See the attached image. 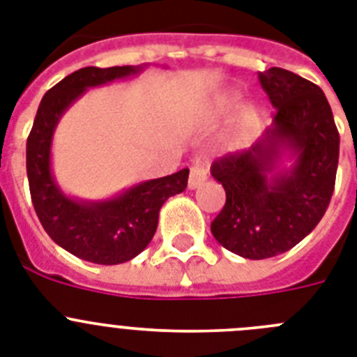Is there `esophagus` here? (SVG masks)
Instances as JSON below:
<instances>
[{
    "mask_svg": "<svg viewBox=\"0 0 357 357\" xmlns=\"http://www.w3.org/2000/svg\"><path fill=\"white\" fill-rule=\"evenodd\" d=\"M208 178V167L201 160H196L190 165V176H188V188H199Z\"/></svg>",
    "mask_w": 357,
    "mask_h": 357,
    "instance_id": "1",
    "label": "esophagus"
}]
</instances>
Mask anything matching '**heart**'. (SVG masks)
<instances>
[{
    "label": "heart",
    "mask_w": 357,
    "mask_h": 357,
    "mask_svg": "<svg viewBox=\"0 0 357 357\" xmlns=\"http://www.w3.org/2000/svg\"><path fill=\"white\" fill-rule=\"evenodd\" d=\"M237 105H238V97H237V95H228V97H226L225 100H222V107H225V109H234V107H237ZM253 120H255V114L248 113L246 114V122L252 123Z\"/></svg>",
    "instance_id": "1"
}]
</instances>
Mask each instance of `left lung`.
<instances>
[{"mask_svg": "<svg viewBox=\"0 0 357 357\" xmlns=\"http://www.w3.org/2000/svg\"><path fill=\"white\" fill-rule=\"evenodd\" d=\"M259 80L277 109L273 126L248 151L212 165L226 192L213 237L252 260L280 255L314 230L333 197L340 158L333 111L318 86L282 68L262 71ZM286 150L294 167L275 171Z\"/></svg>", "mask_w": 357, "mask_h": 357, "instance_id": "8db88e82", "label": "left lung"}]
</instances>
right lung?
<instances>
[{"mask_svg": "<svg viewBox=\"0 0 357 357\" xmlns=\"http://www.w3.org/2000/svg\"><path fill=\"white\" fill-rule=\"evenodd\" d=\"M142 68L88 66L64 77L43 97L26 140V174L33 208L46 234L71 255L113 266L135 259L153 241L158 215L170 196L187 188L188 169L144 181L105 201L64 196L52 176L50 149L64 111L88 88L136 75Z\"/></svg>", "mask_w": 357, "mask_h": 357, "instance_id": "obj_1", "label": "right lung"}]
</instances>
